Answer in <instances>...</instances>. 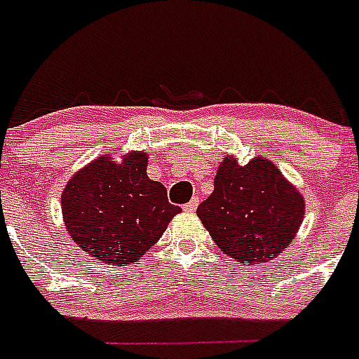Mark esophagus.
Returning <instances> with one entry per match:
<instances>
[{"label": "esophagus", "mask_w": 359, "mask_h": 359, "mask_svg": "<svg viewBox=\"0 0 359 359\" xmlns=\"http://www.w3.org/2000/svg\"><path fill=\"white\" fill-rule=\"evenodd\" d=\"M197 206H198V198L195 197V198H191V201H189L188 204H184V212H195V210H197Z\"/></svg>", "instance_id": "1"}]
</instances>
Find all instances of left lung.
<instances>
[{
    "mask_svg": "<svg viewBox=\"0 0 359 359\" xmlns=\"http://www.w3.org/2000/svg\"><path fill=\"white\" fill-rule=\"evenodd\" d=\"M198 219L215 245L241 264H261L292 243L305 215V201L266 158L219 164L213 194L198 204Z\"/></svg>",
    "mask_w": 359,
    "mask_h": 359,
    "instance_id": "left-lung-1",
    "label": "left lung"
}]
</instances>
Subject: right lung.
Returning <instances> with one entry per match:
<instances>
[{"instance_id": "1", "label": "right lung", "mask_w": 359, "mask_h": 359, "mask_svg": "<svg viewBox=\"0 0 359 359\" xmlns=\"http://www.w3.org/2000/svg\"><path fill=\"white\" fill-rule=\"evenodd\" d=\"M180 212L168 191L147 177V155L122 162L98 156L72 175L62 194L63 222L83 252L113 266L137 263Z\"/></svg>"}]
</instances>
